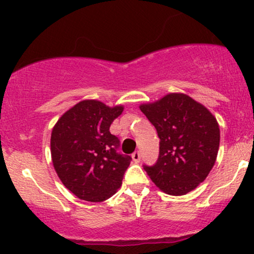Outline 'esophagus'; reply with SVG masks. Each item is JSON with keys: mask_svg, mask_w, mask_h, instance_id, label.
I'll list each match as a JSON object with an SVG mask.
<instances>
[{"mask_svg": "<svg viewBox=\"0 0 254 254\" xmlns=\"http://www.w3.org/2000/svg\"><path fill=\"white\" fill-rule=\"evenodd\" d=\"M131 156H132V160L136 162V164H138V162L141 161V153H139L138 150L135 151V153H133Z\"/></svg>", "mask_w": 254, "mask_h": 254, "instance_id": "obj_1", "label": "esophagus"}]
</instances>
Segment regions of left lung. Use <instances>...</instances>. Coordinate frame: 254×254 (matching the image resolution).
I'll list each match as a JSON object with an SVG mask.
<instances>
[{
  "label": "left lung",
  "mask_w": 254,
  "mask_h": 254,
  "mask_svg": "<svg viewBox=\"0 0 254 254\" xmlns=\"http://www.w3.org/2000/svg\"><path fill=\"white\" fill-rule=\"evenodd\" d=\"M139 110L155 127L160 138L159 159L143 166L165 193L183 196L205 180L216 161L220 127L212 113L183 93H170Z\"/></svg>",
  "instance_id": "left-lung-1"
}]
</instances>
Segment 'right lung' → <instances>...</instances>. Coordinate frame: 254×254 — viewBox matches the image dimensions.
I'll use <instances>...</instances> for the list:
<instances>
[{"instance_id":"right-lung-1","label":"right lung","mask_w":254,"mask_h":254,"mask_svg":"<svg viewBox=\"0 0 254 254\" xmlns=\"http://www.w3.org/2000/svg\"><path fill=\"white\" fill-rule=\"evenodd\" d=\"M123 110L122 105L110 107L98 100H82L52 129L55 171L80 199L103 202L121 188L131 156L117 153L119 139L110 132V127Z\"/></svg>"}]
</instances>
